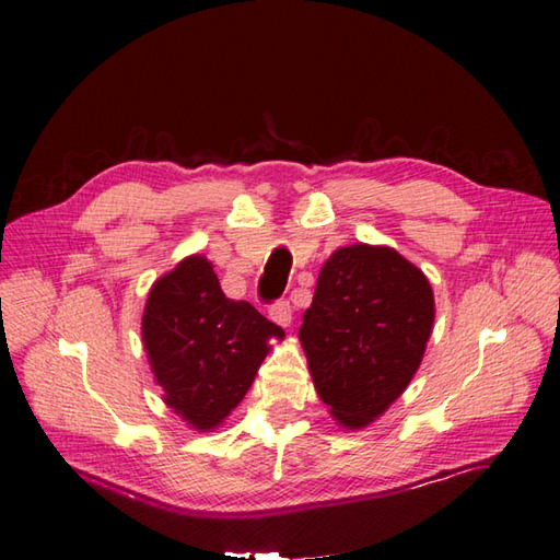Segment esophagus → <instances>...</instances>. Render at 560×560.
Listing matches in <instances>:
<instances>
[{
    "label": "esophagus",
    "mask_w": 560,
    "mask_h": 560,
    "mask_svg": "<svg viewBox=\"0 0 560 560\" xmlns=\"http://www.w3.org/2000/svg\"><path fill=\"white\" fill-rule=\"evenodd\" d=\"M268 317L273 319L276 325H280V327H290L292 325V306H290V301H284V299L276 301L273 306L268 308Z\"/></svg>",
    "instance_id": "34e87169"
}]
</instances>
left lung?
<instances>
[{
	"instance_id": "obj_1",
	"label": "left lung",
	"mask_w": 560,
	"mask_h": 560,
	"mask_svg": "<svg viewBox=\"0 0 560 560\" xmlns=\"http://www.w3.org/2000/svg\"><path fill=\"white\" fill-rule=\"evenodd\" d=\"M432 325V287L397 249L358 243L331 254L299 341L338 425L362 430L387 411L416 376Z\"/></svg>"
}]
</instances>
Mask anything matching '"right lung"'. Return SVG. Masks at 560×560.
<instances>
[{
    "instance_id": "add662e5",
    "label": "right lung",
    "mask_w": 560,
    "mask_h": 560,
    "mask_svg": "<svg viewBox=\"0 0 560 560\" xmlns=\"http://www.w3.org/2000/svg\"><path fill=\"white\" fill-rule=\"evenodd\" d=\"M284 331L247 301H231L212 264L194 254L147 296L142 341L163 401L198 432H210L243 401Z\"/></svg>"
}]
</instances>
